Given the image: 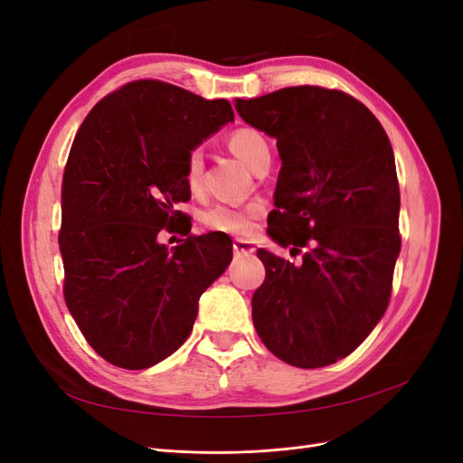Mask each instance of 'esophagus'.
I'll return each instance as SVG.
<instances>
[{
    "mask_svg": "<svg viewBox=\"0 0 463 463\" xmlns=\"http://www.w3.org/2000/svg\"><path fill=\"white\" fill-rule=\"evenodd\" d=\"M233 253L235 255H250L255 253V245L245 240H233Z\"/></svg>",
    "mask_w": 463,
    "mask_h": 463,
    "instance_id": "1",
    "label": "esophagus"
}]
</instances>
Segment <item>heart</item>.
I'll return each instance as SVG.
<instances>
[{"label": "heart", "instance_id": "1", "mask_svg": "<svg viewBox=\"0 0 463 463\" xmlns=\"http://www.w3.org/2000/svg\"><path fill=\"white\" fill-rule=\"evenodd\" d=\"M228 148L240 158L249 170L264 162L270 160V146L264 135L253 128H237L228 135ZM203 152L193 148L187 154L184 179L189 191H199L203 185ZM262 206L259 203L253 204H228L218 203L206 208L201 214V222L208 230L232 233V235H249L255 230V220L260 214Z\"/></svg>", "mask_w": 463, "mask_h": 463}]
</instances>
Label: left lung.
<instances>
[{
    "mask_svg": "<svg viewBox=\"0 0 463 463\" xmlns=\"http://www.w3.org/2000/svg\"><path fill=\"white\" fill-rule=\"evenodd\" d=\"M235 109L276 138L282 158L269 233L293 264L259 249L266 278L253 325L270 352L299 369L347 357L390 303L400 255L394 150L373 111L352 94L288 87Z\"/></svg>",
    "mask_w": 463,
    "mask_h": 463,
    "instance_id": "1",
    "label": "left lung"
}]
</instances>
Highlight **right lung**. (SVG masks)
<instances>
[{"instance_id": "add662e5", "label": "right lung", "mask_w": 463, "mask_h": 463, "mask_svg": "<svg viewBox=\"0 0 463 463\" xmlns=\"http://www.w3.org/2000/svg\"><path fill=\"white\" fill-rule=\"evenodd\" d=\"M233 121L228 100L156 79L131 80L79 128L61 181L63 298L94 352L121 369L156 365L184 344L199 298L232 260L222 232L172 251L157 235L185 232L184 167L203 138Z\"/></svg>"}]
</instances>
